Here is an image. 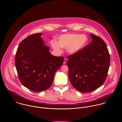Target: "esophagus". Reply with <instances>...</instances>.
Masks as SVG:
<instances>
[{
	"instance_id": "34e87169",
	"label": "esophagus",
	"mask_w": 122,
	"mask_h": 122,
	"mask_svg": "<svg viewBox=\"0 0 122 122\" xmlns=\"http://www.w3.org/2000/svg\"><path fill=\"white\" fill-rule=\"evenodd\" d=\"M67 59L66 58H65L64 60V62H63V63H64V64H66V62H67Z\"/></svg>"
}]
</instances>
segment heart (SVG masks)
Here are the masks:
<instances>
[{
  "label": "heart",
  "mask_w": 122,
  "mask_h": 122,
  "mask_svg": "<svg viewBox=\"0 0 122 122\" xmlns=\"http://www.w3.org/2000/svg\"><path fill=\"white\" fill-rule=\"evenodd\" d=\"M88 38L86 35L76 34H64L60 36L58 44L52 45L53 48L57 50H60V47L67 48V51L70 53L77 52L86 44Z\"/></svg>",
  "instance_id": "obj_1"
}]
</instances>
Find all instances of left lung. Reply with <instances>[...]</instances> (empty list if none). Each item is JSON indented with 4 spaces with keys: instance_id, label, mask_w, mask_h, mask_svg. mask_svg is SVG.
I'll return each mask as SVG.
<instances>
[{
    "instance_id": "left-lung-1",
    "label": "left lung",
    "mask_w": 122,
    "mask_h": 122,
    "mask_svg": "<svg viewBox=\"0 0 122 122\" xmlns=\"http://www.w3.org/2000/svg\"><path fill=\"white\" fill-rule=\"evenodd\" d=\"M90 36L91 43L67 57L70 82L83 92H91L103 85L110 65V55L104 40L93 34Z\"/></svg>"
}]
</instances>
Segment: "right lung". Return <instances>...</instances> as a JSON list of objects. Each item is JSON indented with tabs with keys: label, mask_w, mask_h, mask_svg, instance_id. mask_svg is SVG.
Returning <instances> with one entry per match:
<instances>
[{
	"label": "right lung",
	"mask_w": 122,
	"mask_h": 122,
	"mask_svg": "<svg viewBox=\"0 0 122 122\" xmlns=\"http://www.w3.org/2000/svg\"><path fill=\"white\" fill-rule=\"evenodd\" d=\"M41 33L30 35L19 45L15 65L21 83L29 90L41 92L52 84L56 71L62 65L64 58L52 55L45 45Z\"/></svg>",
	"instance_id": "add662e5"
}]
</instances>
